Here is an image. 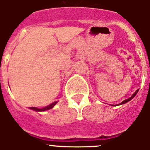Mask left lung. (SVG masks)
<instances>
[{
  "label": "left lung",
  "instance_id": "left-lung-1",
  "mask_svg": "<svg viewBox=\"0 0 150 150\" xmlns=\"http://www.w3.org/2000/svg\"><path fill=\"white\" fill-rule=\"evenodd\" d=\"M138 90H139V89H137V91H135L134 93V94H133V95H132V97H131V98H128V99H126V100H123V101H122V103H120V104H119V105H121V104H125V103H127V102H128V101H129V100H132V98H133L134 97V96H135V95H137V92H138Z\"/></svg>",
  "mask_w": 150,
  "mask_h": 150
}]
</instances>
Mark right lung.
Masks as SVG:
<instances>
[{"mask_svg":"<svg viewBox=\"0 0 150 150\" xmlns=\"http://www.w3.org/2000/svg\"><path fill=\"white\" fill-rule=\"evenodd\" d=\"M56 104H57V101L53 102L52 104H51L50 105L47 106V107H44V108H43V109H38V108H37V107H30V109L34 110H35V111H45V110H47L52 109V107H53Z\"/></svg>","mask_w":150,"mask_h":150,"instance_id":"obj_1","label":"right lung"}]
</instances>
